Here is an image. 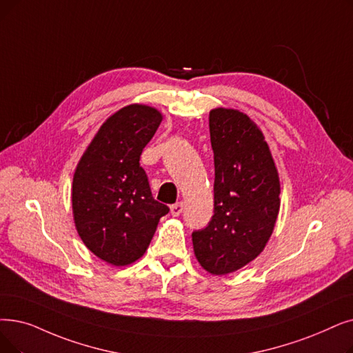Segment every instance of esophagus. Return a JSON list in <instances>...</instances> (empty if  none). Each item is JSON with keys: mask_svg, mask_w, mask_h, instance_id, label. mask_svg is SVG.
Listing matches in <instances>:
<instances>
[{"mask_svg": "<svg viewBox=\"0 0 353 353\" xmlns=\"http://www.w3.org/2000/svg\"><path fill=\"white\" fill-rule=\"evenodd\" d=\"M183 212V203L179 202V203H174L170 206V213L173 214V216H179V214Z\"/></svg>", "mask_w": 353, "mask_h": 353, "instance_id": "34e87169", "label": "esophagus"}]
</instances>
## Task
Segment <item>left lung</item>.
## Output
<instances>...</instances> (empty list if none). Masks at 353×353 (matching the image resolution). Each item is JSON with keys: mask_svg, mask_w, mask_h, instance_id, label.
<instances>
[{"mask_svg": "<svg viewBox=\"0 0 353 353\" xmlns=\"http://www.w3.org/2000/svg\"><path fill=\"white\" fill-rule=\"evenodd\" d=\"M214 161L213 216L192 234L193 250L213 275L234 272L263 252L280 210V179L264 135L243 112H209Z\"/></svg>", "mask_w": 353, "mask_h": 353, "instance_id": "1", "label": "left lung"}]
</instances>
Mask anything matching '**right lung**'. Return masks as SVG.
<instances>
[{"label": "right lung", "instance_id": "obj_1", "mask_svg": "<svg viewBox=\"0 0 353 353\" xmlns=\"http://www.w3.org/2000/svg\"><path fill=\"white\" fill-rule=\"evenodd\" d=\"M163 115L147 105H128L106 119L73 176L76 231L90 252L111 265L141 258L168 206L151 194L140 165L144 147Z\"/></svg>", "mask_w": 353, "mask_h": 353}]
</instances>
